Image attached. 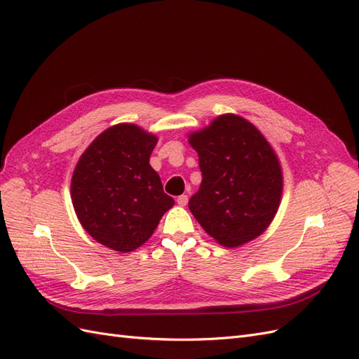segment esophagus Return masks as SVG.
I'll list each match as a JSON object with an SVG mask.
<instances>
[{
  "label": "esophagus",
  "mask_w": 359,
  "mask_h": 359,
  "mask_svg": "<svg viewBox=\"0 0 359 359\" xmlns=\"http://www.w3.org/2000/svg\"><path fill=\"white\" fill-rule=\"evenodd\" d=\"M177 202H178L180 206H186L187 202H189V196H187V194H181V196H178Z\"/></svg>",
  "instance_id": "34e87169"
}]
</instances>
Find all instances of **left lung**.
<instances>
[{"mask_svg":"<svg viewBox=\"0 0 359 359\" xmlns=\"http://www.w3.org/2000/svg\"><path fill=\"white\" fill-rule=\"evenodd\" d=\"M189 144L202 172L189 208L203 231L227 248L262 235L283 194V172L266 137L245 118L223 114L189 133Z\"/></svg>","mask_w":359,"mask_h":359,"instance_id":"1","label":"left lung"}]
</instances>
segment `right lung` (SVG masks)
I'll use <instances>...</instances> for the list:
<instances>
[{"mask_svg":"<svg viewBox=\"0 0 359 359\" xmlns=\"http://www.w3.org/2000/svg\"><path fill=\"white\" fill-rule=\"evenodd\" d=\"M158 137L136 124L106 128L83 151L70 194L78 220L97 243L133 252L154 233L173 206L149 157Z\"/></svg>","mask_w":359,"mask_h":359,"instance_id":"add662e5","label":"right lung"}]
</instances>
